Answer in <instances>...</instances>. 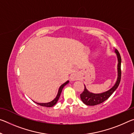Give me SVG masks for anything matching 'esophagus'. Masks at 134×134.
Wrapping results in <instances>:
<instances>
[{
  "label": "esophagus",
  "instance_id": "34e87169",
  "mask_svg": "<svg viewBox=\"0 0 134 134\" xmlns=\"http://www.w3.org/2000/svg\"><path fill=\"white\" fill-rule=\"evenodd\" d=\"M79 77H78V75L76 73H74L72 74V75L71 76V77H70V79H71V81H75V80H77L78 79Z\"/></svg>",
  "mask_w": 134,
  "mask_h": 134
}]
</instances>
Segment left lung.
<instances>
[{
	"instance_id": "obj_1",
	"label": "left lung",
	"mask_w": 134,
	"mask_h": 134,
	"mask_svg": "<svg viewBox=\"0 0 134 134\" xmlns=\"http://www.w3.org/2000/svg\"><path fill=\"white\" fill-rule=\"evenodd\" d=\"M115 52L118 58V78L115 85L108 91L102 93H93L88 91L85 85V90L81 94H80V98L83 102L86 105L94 106L103 103L106 100H107L113 92L115 91L120 83L121 79V57L120 54L116 49H115Z\"/></svg>"
}]
</instances>
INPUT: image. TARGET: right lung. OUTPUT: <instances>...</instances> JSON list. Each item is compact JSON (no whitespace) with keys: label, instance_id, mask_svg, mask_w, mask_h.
I'll list each match as a JSON object with an SVG mask.
<instances>
[{"label":"right lung","instance_id":"1","mask_svg":"<svg viewBox=\"0 0 134 134\" xmlns=\"http://www.w3.org/2000/svg\"><path fill=\"white\" fill-rule=\"evenodd\" d=\"M69 81H67L66 82H65L64 84H63V85L60 86V88H59L58 89V93L57 95V96L55 99H54L53 100H52L50 102H48V103H37L34 102L35 103H36L38 105H39L40 106H45V107H52V106H53L55 105L57 103V102H58V100L59 99V97L60 96V94L62 93V90L63 89V87H64V86L67 85L68 83H69Z\"/></svg>","mask_w":134,"mask_h":134}]
</instances>
